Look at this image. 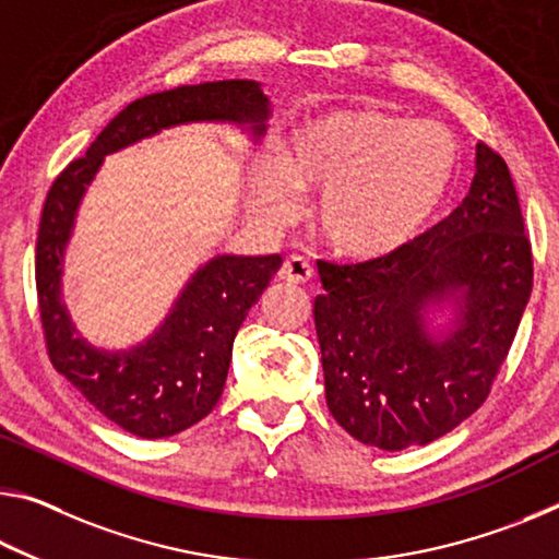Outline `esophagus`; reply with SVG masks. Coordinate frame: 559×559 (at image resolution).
<instances>
[{
	"label": "esophagus",
	"mask_w": 559,
	"mask_h": 559,
	"mask_svg": "<svg viewBox=\"0 0 559 559\" xmlns=\"http://www.w3.org/2000/svg\"><path fill=\"white\" fill-rule=\"evenodd\" d=\"M278 276H281V281H288V283H306L313 276V265L308 263L304 255H288V259L281 265Z\"/></svg>",
	"instance_id": "esophagus-1"
}]
</instances>
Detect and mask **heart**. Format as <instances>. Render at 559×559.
Listing matches in <instances>:
<instances>
[{
	"mask_svg": "<svg viewBox=\"0 0 559 559\" xmlns=\"http://www.w3.org/2000/svg\"><path fill=\"white\" fill-rule=\"evenodd\" d=\"M457 141L438 121L380 109H335L290 131L281 156L255 166L251 209L269 224L296 214V193L321 191L316 224L348 259H383L415 241L445 201Z\"/></svg>",
	"mask_w": 559,
	"mask_h": 559,
	"instance_id": "heart-1",
	"label": "heart"
}]
</instances>
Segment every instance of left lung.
Listing matches in <instances>:
<instances>
[{
    "label": "left lung",
    "instance_id": "1",
    "mask_svg": "<svg viewBox=\"0 0 559 559\" xmlns=\"http://www.w3.org/2000/svg\"><path fill=\"white\" fill-rule=\"evenodd\" d=\"M463 203L401 251L362 263L318 261L313 318L325 403L362 445H428L490 395L533 294V248L504 158L477 144ZM459 308L432 336L430 305Z\"/></svg>",
    "mask_w": 559,
    "mask_h": 559
}]
</instances>
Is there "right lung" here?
<instances>
[{
  "label": "right lung",
  "instance_id": "right-lung-1",
  "mask_svg": "<svg viewBox=\"0 0 559 559\" xmlns=\"http://www.w3.org/2000/svg\"><path fill=\"white\" fill-rule=\"evenodd\" d=\"M269 114V96L251 79L148 94L106 123L86 156L74 158L57 176L44 201L34 276L49 360L96 411L131 436H176L214 411L224 393L238 328L283 259L216 255L186 283L152 338L129 350H99L76 333L59 288L79 203L106 154L189 121L243 123L255 139L263 134Z\"/></svg>",
  "mask_w": 559,
  "mask_h": 559
}]
</instances>
